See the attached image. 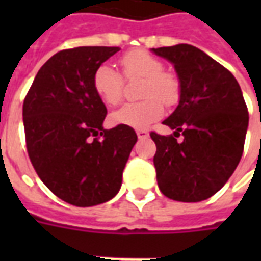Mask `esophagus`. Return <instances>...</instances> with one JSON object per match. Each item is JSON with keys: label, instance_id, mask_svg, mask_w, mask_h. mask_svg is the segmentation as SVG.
<instances>
[{"label": "esophagus", "instance_id": "obj_1", "mask_svg": "<svg viewBox=\"0 0 261 261\" xmlns=\"http://www.w3.org/2000/svg\"><path fill=\"white\" fill-rule=\"evenodd\" d=\"M137 136H138V138H140V140H142V138H147L148 131L147 130H137Z\"/></svg>", "mask_w": 261, "mask_h": 261}]
</instances>
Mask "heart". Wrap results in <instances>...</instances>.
Masks as SVG:
<instances>
[{
    "label": "heart",
    "mask_w": 261,
    "mask_h": 261,
    "mask_svg": "<svg viewBox=\"0 0 261 261\" xmlns=\"http://www.w3.org/2000/svg\"><path fill=\"white\" fill-rule=\"evenodd\" d=\"M125 80H142L140 97L144 100L127 103L112 113L113 123L144 128L164 113L165 105H173L179 97V81L165 71L164 63L147 50H131L120 60ZM93 89L108 106H116L124 95V80L110 64H100L93 72Z\"/></svg>",
    "instance_id": "heart-1"
}]
</instances>
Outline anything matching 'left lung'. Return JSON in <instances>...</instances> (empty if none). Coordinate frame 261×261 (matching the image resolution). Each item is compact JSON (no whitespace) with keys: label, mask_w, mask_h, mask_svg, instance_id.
<instances>
[{"label":"left lung","mask_w":261,"mask_h":261,"mask_svg":"<svg viewBox=\"0 0 261 261\" xmlns=\"http://www.w3.org/2000/svg\"><path fill=\"white\" fill-rule=\"evenodd\" d=\"M175 65L180 100L164 124L175 136L151 131L153 165L164 196L183 202L207 200L222 189L239 164L249 113L229 69L190 44L152 48ZM182 133L184 141L177 142Z\"/></svg>","instance_id":"8db88e82"}]
</instances>
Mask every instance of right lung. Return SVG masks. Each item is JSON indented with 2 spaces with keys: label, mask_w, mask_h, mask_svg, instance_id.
Listing matches in <instances>:
<instances>
[{
  "label": "right lung",
  "mask_w": 261,
  "mask_h": 261,
  "mask_svg": "<svg viewBox=\"0 0 261 261\" xmlns=\"http://www.w3.org/2000/svg\"><path fill=\"white\" fill-rule=\"evenodd\" d=\"M119 47L65 48L39 69L23 100L28 155L50 192L76 207L113 198L136 131L119 124L106 130L108 109L93 89V72Z\"/></svg>",
  "instance_id": "right-lung-1"
}]
</instances>
